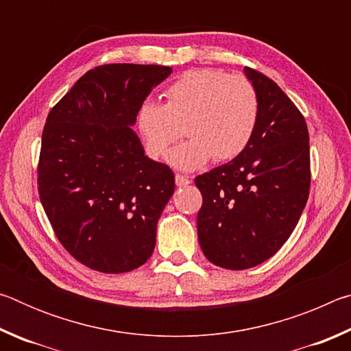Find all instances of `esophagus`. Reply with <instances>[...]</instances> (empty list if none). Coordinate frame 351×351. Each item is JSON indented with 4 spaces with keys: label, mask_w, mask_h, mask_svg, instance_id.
I'll return each mask as SVG.
<instances>
[{
    "label": "esophagus",
    "mask_w": 351,
    "mask_h": 351,
    "mask_svg": "<svg viewBox=\"0 0 351 351\" xmlns=\"http://www.w3.org/2000/svg\"><path fill=\"white\" fill-rule=\"evenodd\" d=\"M175 182H176V186L182 187V186H189V184H190V180H189L187 176H184V175H180V173H178V175L175 176Z\"/></svg>",
    "instance_id": "obj_1"
}]
</instances>
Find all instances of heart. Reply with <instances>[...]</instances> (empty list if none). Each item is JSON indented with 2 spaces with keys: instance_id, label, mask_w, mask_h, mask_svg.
Listing matches in <instances>:
<instances>
[{
  "instance_id": "obj_1",
  "label": "heart",
  "mask_w": 351,
  "mask_h": 351,
  "mask_svg": "<svg viewBox=\"0 0 351 351\" xmlns=\"http://www.w3.org/2000/svg\"><path fill=\"white\" fill-rule=\"evenodd\" d=\"M260 114L254 83L241 74L195 69L182 74L165 91V105L147 99L136 111V130L150 158L165 156L180 170H197L210 158L218 162L239 156L249 145Z\"/></svg>"
}]
</instances>
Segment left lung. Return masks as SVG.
<instances>
[{"instance_id":"obj_1","label":"left lung","mask_w":351,"mask_h":351,"mask_svg":"<svg viewBox=\"0 0 351 351\" xmlns=\"http://www.w3.org/2000/svg\"><path fill=\"white\" fill-rule=\"evenodd\" d=\"M260 100L249 145L228 164L195 178L203 195L198 240L207 260L247 269L280 249L310 195V136L302 112L280 86L245 68Z\"/></svg>"}]
</instances>
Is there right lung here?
<instances>
[{"instance_id":"1","label":"right lung","mask_w":351,"mask_h":351,"mask_svg":"<svg viewBox=\"0 0 351 351\" xmlns=\"http://www.w3.org/2000/svg\"><path fill=\"white\" fill-rule=\"evenodd\" d=\"M170 74L159 64H102L47 114L40 201L63 247L94 271H133L153 254L175 175L145 156L132 127L139 105Z\"/></svg>"}]
</instances>
